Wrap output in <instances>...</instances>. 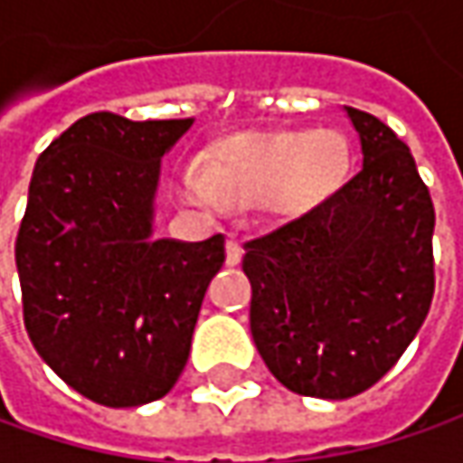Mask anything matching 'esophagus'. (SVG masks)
I'll return each mask as SVG.
<instances>
[{"label":"esophagus","instance_id":"obj_1","mask_svg":"<svg viewBox=\"0 0 463 463\" xmlns=\"http://www.w3.org/2000/svg\"><path fill=\"white\" fill-rule=\"evenodd\" d=\"M241 262V241L237 237H232V240L226 241V265H240Z\"/></svg>","mask_w":463,"mask_h":463}]
</instances>
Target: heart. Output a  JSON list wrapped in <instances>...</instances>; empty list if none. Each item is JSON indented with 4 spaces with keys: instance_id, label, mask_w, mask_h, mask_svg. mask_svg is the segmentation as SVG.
<instances>
[{
    "instance_id": "1",
    "label": "heart",
    "mask_w": 463,
    "mask_h": 463,
    "mask_svg": "<svg viewBox=\"0 0 463 463\" xmlns=\"http://www.w3.org/2000/svg\"><path fill=\"white\" fill-rule=\"evenodd\" d=\"M350 146L332 128L241 131L216 141L203 162L193 159L175 175L185 203L223 211L260 195L276 219H296L322 205L345 180Z\"/></svg>"
}]
</instances>
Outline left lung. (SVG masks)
<instances>
[{
	"label": "left lung",
	"instance_id": "8db88e82",
	"mask_svg": "<svg viewBox=\"0 0 463 463\" xmlns=\"http://www.w3.org/2000/svg\"><path fill=\"white\" fill-rule=\"evenodd\" d=\"M364 167L322 205L244 244L250 329L270 373L319 400L365 392L400 361L433 301L436 211L407 144L345 108Z\"/></svg>",
	"mask_w": 463,
	"mask_h": 463
}]
</instances>
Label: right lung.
<instances>
[{
    "label": "right lung",
    "mask_w": 463,
    "mask_h": 463,
    "mask_svg": "<svg viewBox=\"0 0 463 463\" xmlns=\"http://www.w3.org/2000/svg\"><path fill=\"white\" fill-rule=\"evenodd\" d=\"M183 120L92 113L51 141L30 177L14 262L38 355L105 407L162 400L180 379L223 234L154 240L162 156Z\"/></svg>",
    "instance_id": "1"
}]
</instances>
